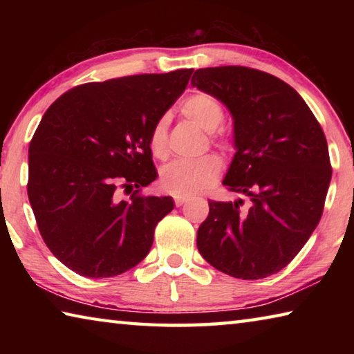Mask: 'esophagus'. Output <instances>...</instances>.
Instances as JSON below:
<instances>
[{"instance_id": "34e87169", "label": "esophagus", "mask_w": 354, "mask_h": 354, "mask_svg": "<svg viewBox=\"0 0 354 354\" xmlns=\"http://www.w3.org/2000/svg\"><path fill=\"white\" fill-rule=\"evenodd\" d=\"M184 203H187V198H184V196H175V205L176 206H183Z\"/></svg>"}]
</instances>
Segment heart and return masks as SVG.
I'll return each mask as SVG.
<instances>
[{
    "label": "heart",
    "instance_id": "b5f03b06",
    "mask_svg": "<svg viewBox=\"0 0 354 354\" xmlns=\"http://www.w3.org/2000/svg\"><path fill=\"white\" fill-rule=\"evenodd\" d=\"M181 112L185 118L198 124L207 133L217 129L225 120V107L218 98L206 92H196L184 100ZM169 122L160 117L149 133V149L154 158L165 159L169 156ZM223 133L214 136L215 140H223ZM223 164L215 154L196 160H176L167 165L160 173V187L178 196H196L212 187L217 181Z\"/></svg>",
    "mask_w": 354,
    "mask_h": 354
}]
</instances>
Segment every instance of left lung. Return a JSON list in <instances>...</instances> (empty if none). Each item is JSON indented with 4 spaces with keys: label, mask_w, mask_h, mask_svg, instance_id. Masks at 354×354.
Wrapping results in <instances>:
<instances>
[{
    "label": "left lung",
    "mask_w": 354,
    "mask_h": 354,
    "mask_svg": "<svg viewBox=\"0 0 354 354\" xmlns=\"http://www.w3.org/2000/svg\"><path fill=\"white\" fill-rule=\"evenodd\" d=\"M192 86L218 98L234 118L237 151L223 185L250 198L247 207L243 200H209L196 247L230 277H270L319 225L333 175L326 137L295 88L266 71L200 68Z\"/></svg>",
    "instance_id": "8db88e82"
}]
</instances>
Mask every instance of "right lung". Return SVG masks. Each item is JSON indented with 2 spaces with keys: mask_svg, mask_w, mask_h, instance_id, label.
<instances>
[{
  "mask_svg": "<svg viewBox=\"0 0 354 354\" xmlns=\"http://www.w3.org/2000/svg\"><path fill=\"white\" fill-rule=\"evenodd\" d=\"M192 71L81 84L48 107L29 143L28 196L41 239L70 270L111 278L149 253L175 207L170 196L140 194L158 178L149 133ZM118 187L136 190L123 201Z\"/></svg>",
  "mask_w": 354,
  "mask_h": 354,
  "instance_id": "add662e5",
  "label": "right lung"
}]
</instances>
